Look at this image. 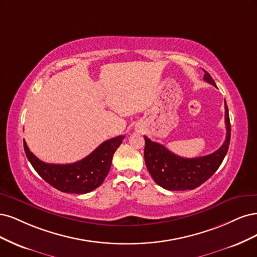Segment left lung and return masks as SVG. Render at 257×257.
<instances>
[{
	"label": "left lung",
	"mask_w": 257,
	"mask_h": 257,
	"mask_svg": "<svg viewBox=\"0 0 257 257\" xmlns=\"http://www.w3.org/2000/svg\"><path fill=\"white\" fill-rule=\"evenodd\" d=\"M204 80L216 86L210 74L204 70ZM226 138L224 143L214 153L197 157L183 158L170 152L167 147L144 137V159L146 168L156 184L171 191L193 190L209 179L221 165L228 151L230 141V121L225 102Z\"/></svg>",
	"instance_id": "obj_1"
}]
</instances>
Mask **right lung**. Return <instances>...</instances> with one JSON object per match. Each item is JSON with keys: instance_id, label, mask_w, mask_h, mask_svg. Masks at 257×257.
I'll use <instances>...</instances> for the list:
<instances>
[{"instance_id": "right-lung-1", "label": "right lung", "mask_w": 257, "mask_h": 257, "mask_svg": "<svg viewBox=\"0 0 257 257\" xmlns=\"http://www.w3.org/2000/svg\"><path fill=\"white\" fill-rule=\"evenodd\" d=\"M125 136L105 141L84 159L69 164H52L39 160L23 141L24 152L32 167L49 185L66 193L83 194L100 186L109 173L112 158Z\"/></svg>"}]
</instances>
